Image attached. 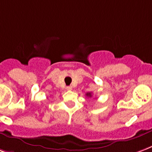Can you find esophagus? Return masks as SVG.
I'll list each match as a JSON object with an SVG mask.
<instances>
[{"label":"esophagus","mask_w":152,"mask_h":152,"mask_svg":"<svg viewBox=\"0 0 152 152\" xmlns=\"http://www.w3.org/2000/svg\"><path fill=\"white\" fill-rule=\"evenodd\" d=\"M66 89L68 91H70L72 89V86H67V87H66Z\"/></svg>","instance_id":"esophagus-1"}]
</instances>
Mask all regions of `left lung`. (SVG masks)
Instances as JSON below:
<instances>
[{"label":"left lung","mask_w":152,"mask_h":152,"mask_svg":"<svg viewBox=\"0 0 152 152\" xmlns=\"http://www.w3.org/2000/svg\"><path fill=\"white\" fill-rule=\"evenodd\" d=\"M86 96H88V97H91V96H92V93H86Z\"/></svg>","instance_id":"8db88e82"}]
</instances>
